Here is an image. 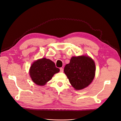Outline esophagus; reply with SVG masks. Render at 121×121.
Here are the masks:
<instances>
[{"instance_id":"34e87169","label":"esophagus","mask_w":121,"mask_h":121,"mask_svg":"<svg viewBox=\"0 0 121 121\" xmlns=\"http://www.w3.org/2000/svg\"><path fill=\"white\" fill-rule=\"evenodd\" d=\"M63 71H64V69L63 68H60V72H63Z\"/></svg>"}]
</instances>
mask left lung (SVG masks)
I'll list each match as a JSON object with an SVG mask.
<instances>
[{"label":"left lung","mask_w":121,"mask_h":121,"mask_svg":"<svg viewBox=\"0 0 121 121\" xmlns=\"http://www.w3.org/2000/svg\"><path fill=\"white\" fill-rule=\"evenodd\" d=\"M64 72L76 90H81L92 82L95 73V65L92 58L87 56H73L65 65Z\"/></svg>","instance_id":"1"}]
</instances>
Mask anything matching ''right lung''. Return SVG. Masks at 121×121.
I'll return each instance as SVG.
<instances>
[{
  "mask_svg": "<svg viewBox=\"0 0 121 121\" xmlns=\"http://www.w3.org/2000/svg\"><path fill=\"white\" fill-rule=\"evenodd\" d=\"M60 72L52 61L42 58L34 62L30 69L31 78L35 84L40 86L45 84L52 78L54 74Z\"/></svg>",
  "mask_w": 121,
  "mask_h": 121,
  "instance_id": "1",
  "label": "right lung"
}]
</instances>
